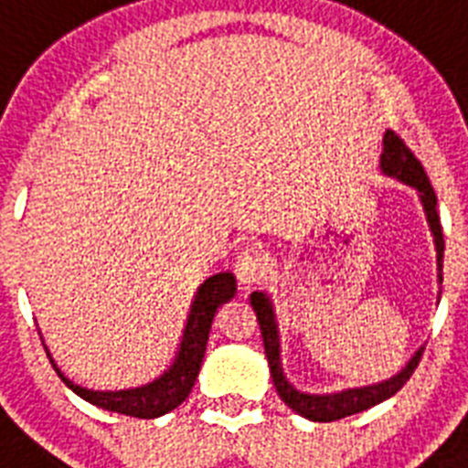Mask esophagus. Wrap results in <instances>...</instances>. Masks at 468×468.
Listing matches in <instances>:
<instances>
[{"mask_svg":"<svg viewBox=\"0 0 468 468\" xmlns=\"http://www.w3.org/2000/svg\"><path fill=\"white\" fill-rule=\"evenodd\" d=\"M269 269V257H266L259 247H245L238 252L235 259V276L240 281V285H252L259 278L264 276Z\"/></svg>","mask_w":468,"mask_h":468,"instance_id":"1","label":"esophagus"}]
</instances>
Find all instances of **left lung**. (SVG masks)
<instances>
[{
	"label": "left lung",
	"instance_id": "left-lung-1",
	"mask_svg": "<svg viewBox=\"0 0 468 468\" xmlns=\"http://www.w3.org/2000/svg\"><path fill=\"white\" fill-rule=\"evenodd\" d=\"M380 168H383V174L395 176V178H399L402 183H407V186L419 190V197H421L423 209H426L428 226H431V233H433L435 252H438V281L442 282V250H445V238H442L441 216H438V209H435V207H438V197H435V190L433 186H431V180H428L426 171H423L421 161L416 159L414 152L404 144V140L398 133L388 131L386 135H383ZM250 302H252V309L257 312L259 328H261V337H264V352L266 359H269L273 386H276L282 402L288 404L290 410L297 411L300 416L309 419V421H337V419H345V416L371 410V407L380 404L383 399L392 398V395L410 380V376L414 374V368L419 367V361H421L423 347L407 361V367H404L398 376H392L386 383L355 388V390H343L335 392V395H307V392L294 390L288 380H285V376H282L281 343H278L276 316H273V304H271V300L264 292H252Z\"/></svg>",
	"mask_w": 468,
	"mask_h": 468
}]
</instances>
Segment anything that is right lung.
<instances>
[{"label": "right lung", "mask_w": 468, "mask_h": 468, "mask_svg": "<svg viewBox=\"0 0 468 468\" xmlns=\"http://www.w3.org/2000/svg\"><path fill=\"white\" fill-rule=\"evenodd\" d=\"M238 285H235V276L230 271L216 273V276L207 278L202 282V288L195 294L192 302L190 316H187L186 333H183V343H180L178 356H176L174 367L168 368L166 374L156 378L149 386L135 388V390H119V392H97L88 390V388L76 386L73 380L66 378L58 367L52 361L54 371L58 378L64 380L70 390L80 395L82 399H88L90 404H97L101 410L116 411V414L135 416V419H156L161 414H168L176 410L183 399L190 395L195 380H197L199 367H202L204 352H207V340H209L211 324H214L216 309L221 307L223 302H228L235 294ZM45 345V343H42Z\"/></svg>", "instance_id": "right-lung-1"}]
</instances>
